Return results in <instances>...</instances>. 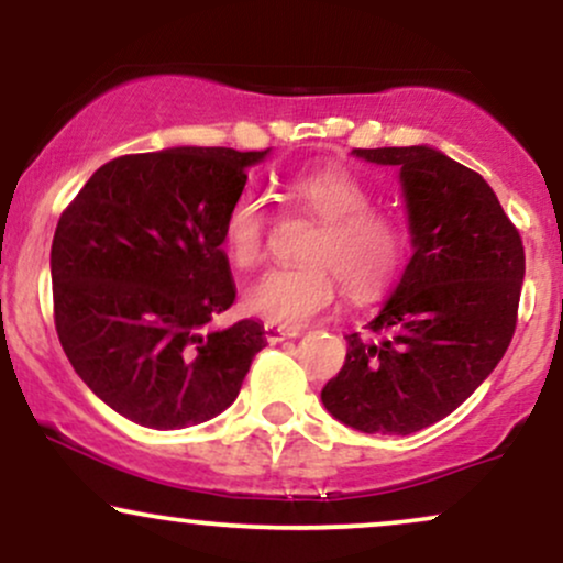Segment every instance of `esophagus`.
Listing matches in <instances>:
<instances>
[{
	"label": "esophagus",
	"instance_id": "1",
	"mask_svg": "<svg viewBox=\"0 0 563 563\" xmlns=\"http://www.w3.org/2000/svg\"><path fill=\"white\" fill-rule=\"evenodd\" d=\"M299 333H301V328L275 325V322H267V325H264V339H267L269 344H280V341H286V339H296Z\"/></svg>",
	"mask_w": 563,
	"mask_h": 563
}]
</instances>
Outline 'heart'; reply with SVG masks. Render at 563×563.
I'll return each instance as SVG.
<instances>
[{"label":"heart","mask_w":563,"mask_h":563,"mask_svg":"<svg viewBox=\"0 0 563 563\" xmlns=\"http://www.w3.org/2000/svg\"><path fill=\"white\" fill-rule=\"evenodd\" d=\"M286 196L320 219L303 249L307 264L275 267L243 290L245 312L275 322L303 325L331 307L339 294V274L352 296L378 294L394 280L405 260V232L384 211L371 209L373 192L352 169L322 164L294 172ZM267 245V209L256 192L243 190L222 222V249L232 267L251 269Z\"/></svg>","instance_id":"b5f03b06"}]
</instances>
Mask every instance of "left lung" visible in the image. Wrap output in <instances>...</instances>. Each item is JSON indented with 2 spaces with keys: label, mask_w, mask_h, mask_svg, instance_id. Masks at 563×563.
Returning <instances> with one entry per match:
<instances>
[{
  "label": "left lung",
  "mask_w": 563,
  "mask_h": 563,
  "mask_svg": "<svg viewBox=\"0 0 563 563\" xmlns=\"http://www.w3.org/2000/svg\"><path fill=\"white\" fill-rule=\"evenodd\" d=\"M354 156L399 169L412 256L367 333L346 335V363L322 405L365 434L407 437L466 402L503 360L525 245L493 187L434 147H357Z\"/></svg>",
  "instance_id": "obj_1"
}]
</instances>
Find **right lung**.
<instances>
[{"label": "right lung", "instance_id": "obj_1", "mask_svg": "<svg viewBox=\"0 0 563 563\" xmlns=\"http://www.w3.org/2000/svg\"><path fill=\"white\" fill-rule=\"evenodd\" d=\"M269 151L166 147L100 166L57 219L55 328L84 384L147 429L235 402L267 344L256 320L214 331L235 301L222 222Z\"/></svg>", "mask_w": 563, "mask_h": 563}]
</instances>
